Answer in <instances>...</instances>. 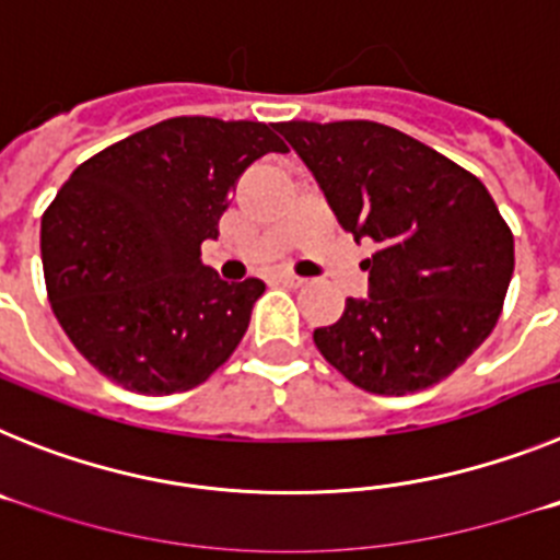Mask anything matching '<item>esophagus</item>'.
<instances>
[{
  "label": "esophagus",
  "instance_id": "34e87169",
  "mask_svg": "<svg viewBox=\"0 0 560 560\" xmlns=\"http://www.w3.org/2000/svg\"><path fill=\"white\" fill-rule=\"evenodd\" d=\"M280 283H285L289 285V289H300V285H305V280L303 277H296V275H291V271H280Z\"/></svg>",
  "mask_w": 560,
  "mask_h": 560
}]
</instances>
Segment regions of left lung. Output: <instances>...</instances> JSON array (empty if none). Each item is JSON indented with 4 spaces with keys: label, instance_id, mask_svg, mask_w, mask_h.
<instances>
[{
    "label": "left lung",
    "instance_id": "left-lung-1",
    "mask_svg": "<svg viewBox=\"0 0 560 560\" xmlns=\"http://www.w3.org/2000/svg\"><path fill=\"white\" fill-rule=\"evenodd\" d=\"M336 221L375 246L368 296L316 328L319 353L375 395L427 389L491 336L513 277V235L491 192L434 148L370 120L280 122Z\"/></svg>",
    "mask_w": 560,
    "mask_h": 560
}]
</instances>
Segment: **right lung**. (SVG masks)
Returning a JSON list of instances; mask_svg holds the SVG:
<instances>
[{
  "label": "right lung",
  "instance_id": "add662e5",
  "mask_svg": "<svg viewBox=\"0 0 560 560\" xmlns=\"http://www.w3.org/2000/svg\"><path fill=\"white\" fill-rule=\"evenodd\" d=\"M289 148L266 122L173 117L72 171L42 219L52 314L92 368L142 395L199 387L249 328L266 285L224 283L201 244L241 173Z\"/></svg>",
  "mask_w": 560,
  "mask_h": 560
}]
</instances>
